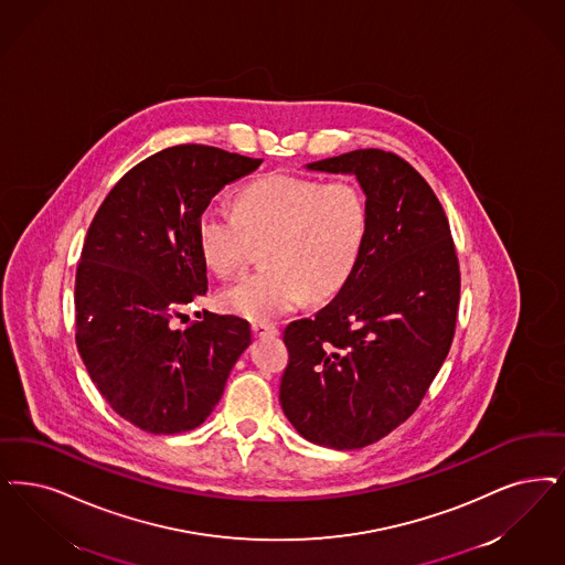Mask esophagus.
<instances>
[{"label":"esophagus","mask_w":565,"mask_h":565,"mask_svg":"<svg viewBox=\"0 0 565 565\" xmlns=\"http://www.w3.org/2000/svg\"><path fill=\"white\" fill-rule=\"evenodd\" d=\"M252 332L254 337H277L279 328L273 323H252Z\"/></svg>","instance_id":"1"}]
</instances>
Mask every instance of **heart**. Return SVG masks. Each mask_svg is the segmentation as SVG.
<instances>
[{
	"mask_svg": "<svg viewBox=\"0 0 565 565\" xmlns=\"http://www.w3.org/2000/svg\"><path fill=\"white\" fill-rule=\"evenodd\" d=\"M367 223V198L358 182L269 174L242 186L235 212L207 205L198 239L205 265L223 277L239 271L256 244H267L269 269L226 286L218 302L233 316L269 321L307 296L339 294L360 263Z\"/></svg>",
	"mask_w": 565,
	"mask_h": 565,
	"instance_id": "heart-1",
	"label": "heart"
}]
</instances>
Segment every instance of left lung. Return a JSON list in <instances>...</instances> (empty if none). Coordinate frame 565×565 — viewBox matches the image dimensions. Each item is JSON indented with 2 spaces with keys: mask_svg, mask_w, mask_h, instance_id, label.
<instances>
[{
  "mask_svg": "<svg viewBox=\"0 0 565 565\" xmlns=\"http://www.w3.org/2000/svg\"><path fill=\"white\" fill-rule=\"evenodd\" d=\"M353 174L370 223L360 263L337 298L284 330V414L305 439L370 446L414 414L450 351L460 269L450 225L406 159L358 149L307 163Z\"/></svg>",
  "mask_w": 565,
  "mask_h": 565,
  "instance_id": "left-lung-1",
  "label": "left lung"
}]
</instances>
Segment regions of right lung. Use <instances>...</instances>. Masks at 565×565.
<instances>
[{"label": "right lung", "mask_w": 565, "mask_h": 565, "mask_svg": "<svg viewBox=\"0 0 565 565\" xmlns=\"http://www.w3.org/2000/svg\"><path fill=\"white\" fill-rule=\"evenodd\" d=\"M263 159L177 145L140 161L100 203L75 275V342L92 383L138 429L200 427L252 342L249 323L203 311L174 328L207 292L198 223L228 182Z\"/></svg>", "instance_id": "right-lung-1"}]
</instances>
